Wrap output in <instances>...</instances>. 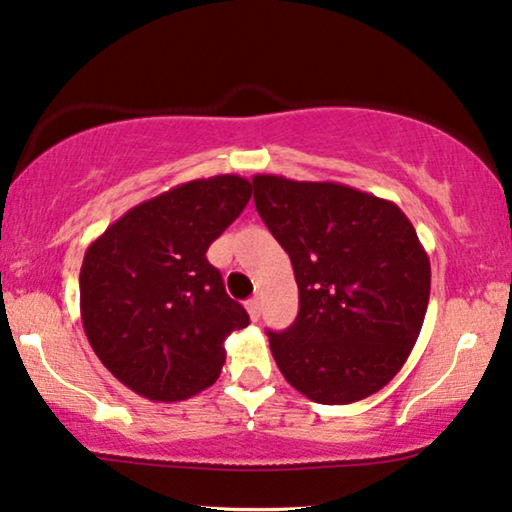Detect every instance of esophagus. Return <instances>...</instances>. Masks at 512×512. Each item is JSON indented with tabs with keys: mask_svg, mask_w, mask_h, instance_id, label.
<instances>
[{
	"mask_svg": "<svg viewBox=\"0 0 512 512\" xmlns=\"http://www.w3.org/2000/svg\"><path fill=\"white\" fill-rule=\"evenodd\" d=\"M246 308H248L250 320L257 322V320H259V315H262V304H259V299H250V301H246Z\"/></svg>",
	"mask_w": 512,
	"mask_h": 512,
	"instance_id": "obj_1",
	"label": "esophagus"
}]
</instances>
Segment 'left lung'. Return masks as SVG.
<instances>
[{"mask_svg":"<svg viewBox=\"0 0 512 512\" xmlns=\"http://www.w3.org/2000/svg\"><path fill=\"white\" fill-rule=\"evenodd\" d=\"M259 218L292 259L299 315L269 331L294 390L327 406L371 397L401 371L420 336L431 266L392 201L341 183L253 178Z\"/></svg>","mask_w":512,"mask_h":512,"instance_id":"8db88e82","label":"left lung"}]
</instances>
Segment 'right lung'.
<instances>
[{"mask_svg":"<svg viewBox=\"0 0 512 512\" xmlns=\"http://www.w3.org/2000/svg\"><path fill=\"white\" fill-rule=\"evenodd\" d=\"M253 185L199 178L129 208L85 250V336L122 385L150 401H183L211 387L225 338L248 313L225 292L206 250L246 208Z\"/></svg>","mask_w":512,"mask_h":512,"instance_id":"obj_1","label":"right lung"}]
</instances>
